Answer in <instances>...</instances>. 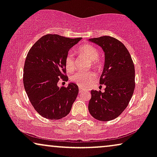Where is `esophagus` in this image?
<instances>
[{"instance_id":"1","label":"esophagus","mask_w":157,"mask_h":157,"mask_svg":"<svg viewBox=\"0 0 157 157\" xmlns=\"http://www.w3.org/2000/svg\"><path fill=\"white\" fill-rule=\"evenodd\" d=\"M86 91V89H84V88H82V87L79 88V93H80V94L82 93V92H83V91Z\"/></svg>"}]
</instances>
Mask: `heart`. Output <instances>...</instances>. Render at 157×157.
<instances>
[{"instance_id": "1", "label": "heart", "mask_w": 157, "mask_h": 157, "mask_svg": "<svg viewBox=\"0 0 157 157\" xmlns=\"http://www.w3.org/2000/svg\"><path fill=\"white\" fill-rule=\"evenodd\" d=\"M77 53L83 56L90 61L91 68L100 69L102 67V61L99 57V51L96 47L91 44H84L77 49ZM65 68L66 71L71 72L75 68V59L71 53H68L65 57ZM95 80V75L91 71L87 72H77L71 76V80L80 87H86L89 86Z\"/></svg>"}]
</instances>
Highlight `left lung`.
Masks as SVG:
<instances>
[{
    "instance_id": "1",
    "label": "left lung",
    "mask_w": 157,
    "mask_h": 157,
    "mask_svg": "<svg viewBox=\"0 0 157 157\" xmlns=\"http://www.w3.org/2000/svg\"><path fill=\"white\" fill-rule=\"evenodd\" d=\"M105 52V66L100 83L105 92L91 90L89 111L100 121H109L120 116L130 102L135 88V69L131 56L125 45L110 36L89 39Z\"/></svg>"
}]
</instances>
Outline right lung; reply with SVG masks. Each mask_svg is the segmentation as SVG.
I'll list each match as a JSON object with an SVG mask.
<instances>
[{
	"label": "right lung",
	"instance_id": "add662e5",
	"mask_svg": "<svg viewBox=\"0 0 157 157\" xmlns=\"http://www.w3.org/2000/svg\"><path fill=\"white\" fill-rule=\"evenodd\" d=\"M82 37L68 38L58 35L40 37L27 54L23 68V85L32 106L40 115L60 120L71 111L79 89L75 83L57 86L59 80L68 81L65 57Z\"/></svg>",
	"mask_w": 157,
	"mask_h": 157
}]
</instances>
